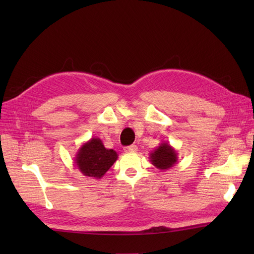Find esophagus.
<instances>
[{
  "label": "esophagus",
  "instance_id": "1",
  "mask_svg": "<svg viewBox=\"0 0 254 254\" xmlns=\"http://www.w3.org/2000/svg\"><path fill=\"white\" fill-rule=\"evenodd\" d=\"M124 152H126V153H135V152H137V146H136V145H131V146L124 147Z\"/></svg>",
  "mask_w": 254,
  "mask_h": 254
}]
</instances>
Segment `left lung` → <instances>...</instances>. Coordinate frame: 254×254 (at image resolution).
Returning a JSON list of instances; mask_svg holds the SVG:
<instances>
[{
    "mask_svg": "<svg viewBox=\"0 0 254 254\" xmlns=\"http://www.w3.org/2000/svg\"><path fill=\"white\" fill-rule=\"evenodd\" d=\"M149 160L159 170H168L178 163V153L169 143L163 142L149 154Z\"/></svg>",
    "mask_w": 254,
    "mask_h": 254,
    "instance_id": "obj_1",
    "label": "left lung"
}]
</instances>
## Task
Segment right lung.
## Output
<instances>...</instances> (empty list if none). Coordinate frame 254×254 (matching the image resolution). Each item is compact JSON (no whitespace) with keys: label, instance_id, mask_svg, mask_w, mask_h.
I'll list each match as a JSON object with an SVG mask.
<instances>
[{"label":"right lung","instance_id":"add662e5","mask_svg":"<svg viewBox=\"0 0 254 254\" xmlns=\"http://www.w3.org/2000/svg\"><path fill=\"white\" fill-rule=\"evenodd\" d=\"M117 159V152L107 149L99 137H91L79 147L74 163L84 176L100 179Z\"/></svg>","mask_w":254,"mask_h":254}]
</instances>
